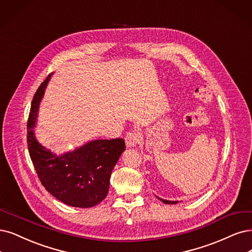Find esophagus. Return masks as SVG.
<instances>
[{"instance_id": "1", "label": "esophagus", "mask_w": 252, "mask_h": 252, "mask_svg": "<svg viewBox=\"0 0 252 252\" xmlns=\"http://www.w3.org/2000/svg\"><path fill=\"white\" fill-rule=\"evenodd\" d=\"M125 140H126V144L127 147H134L139 142H140L141 136H140V134H139L138 132H135V131L134 132H129V133L126 134Z\"/></svg>"}]
</instances>
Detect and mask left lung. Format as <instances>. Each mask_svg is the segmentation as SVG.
<instances>
[{"label":"left lung","instance_id":"left-lung-1","mask_svg":"<svg viewBox=\"0 0 252 252\" xmlns=\"http://www.w3.org/2000/svg\"><path fill=\"white\" fill-rule=\"evenodd\" d=\"M159 198V197H158ZM159 199H161V198H159ZM164 203H167V204H173V203H176L178 201H170V200H165V199H161Z\"/></svg>","mask_w":252,"mask_h":252}]
</instances>
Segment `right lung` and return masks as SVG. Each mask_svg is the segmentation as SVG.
<instances>
[{
    "label": "right lung",
    "mask_w": 252,
    "mask_h": 252,
    "mask_svg": "<svg viewBox=\"0 0 252 252\" xmlns=\"http://www.w3.org/2000/svg\"><path fill=\"white\" fill-rule=\"evenodd\" d=\"M50 78L51 74L37 89L28 118L30 158L42 186L54 197L74 208L94 207L107 196L112 170L126 150V143L121 138L93 140L61 156L42 146L32 128Z\"/></svg>",
    "instance_id": "right-lung-1"
}]
</instances>
